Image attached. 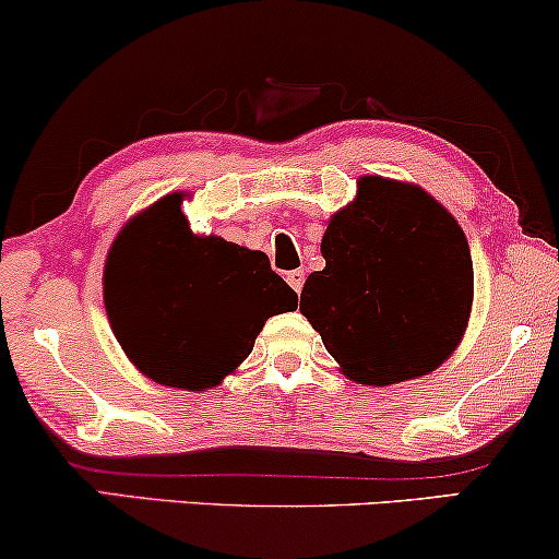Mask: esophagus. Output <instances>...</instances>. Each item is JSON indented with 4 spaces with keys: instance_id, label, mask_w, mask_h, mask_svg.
Returning a JSON list of instances; mask_svg holds the SVG:
<instances>
[{
    "instance_id": "1",
    "label": "esophagus",
    "mask_w": 559,
    "mask_h": 559,
    "mask_svg": "<svg viewBox=\"0 0 559 559\" xmlns=\"http://www.w3.org/2000/svg\"><path fill=\"white\" fill-rule=\"evenodd\" d=\"M286 281H288V286L294 288V292L301 294V286H305V271H292V273H286Z\"/></svg>"
}]
</instances>
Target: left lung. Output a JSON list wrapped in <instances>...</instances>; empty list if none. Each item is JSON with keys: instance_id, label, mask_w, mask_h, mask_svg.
<instances>
[{"instance_id": "8db88e82", "label": "left lung", "mask_w": 559, "mask_h": 559, "mask_svg": "<svg viewBox=\"0 0 559 559\" xmlns=\"http://www.w3.org/2000/svg\"><path fill=\"white\" fill-rule=\"evenodd\" d=\"M299 297L346 376L389 386L426 376L463 338L473 262L463 228L415 186L365 176L352 207L331 217Z\"/></svg>"}]
</instances>
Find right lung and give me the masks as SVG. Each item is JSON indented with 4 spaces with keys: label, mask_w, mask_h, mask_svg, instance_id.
<instances>
[{
    "label": "right lung",
    "mask_w": 559,
    "mask_h": 559,
    "mask_svg": "<svg viewBox=\"0 0 559 559\" xmlns=\"http://www.w3.org/2000/svg\"><path fill=\"white\" fill-rule=\"evenodd\" d=\"M107 316L126 355L165 386L202 391L252 352L267 318L297 307V292L262 252L207 236L159 199L112 243Z\"/></svg>",
    "instance_id": "1"
}]
</instances>
